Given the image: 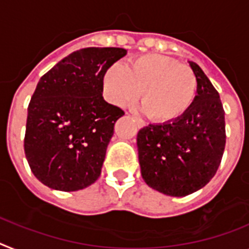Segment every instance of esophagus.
Returning a JSON list of instances; mask_svg holds the SVG:
<instances>
[{"instance_id": "obj_1", "label": "esophagus", "mask_w": 249, "mask_h": 249, "mask_svg": "<svg viewBox=\"0 0 249 249\" xmlns=\"http://www.w3.org/2000/svg\"><path fill=\"white\" fill-rule=\"evenodd\" d=\"M134 121H135V123H137L138 128H143V126H144V121L142 120V119L134 118Z\"/></svg>"}]
</instances>
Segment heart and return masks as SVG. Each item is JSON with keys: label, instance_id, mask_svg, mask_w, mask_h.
Masks as SVG:
<instances>
[{"label": "heart", "instance_id": "obj_1", "mask_svg": "<svg viewBox=\"0 0 249 249\" xmlns=\"http://www.w3.org/2000/svg\"><path fill=\"white\" fill-rule=\"evenodd\" d=\"M110 102L128 106L142 92V108L150 120L172 123L191 108L197 92L195 72L162 54H144L126 66L114 64L104 76Z\"/></svg>", "mask_w": 249, "mask_h": 249}]
</instances>
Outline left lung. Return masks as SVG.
<instances>
[{
    "instance_id": "8db88e82",
    "label": "left lung",
    "mask_w": 249,
    "mask_h": 249,
    "mask_svg": "<svg viewBox=\"0 0 249 249\" xmlns=\"http://www.w3.org/2000/svg\"><path fill=\"white\" fill-rule=\"evenodd\" d=\"M197 78L191 108L172 123L149 124L137 137L142 177L170 196L197 191L214 177L225 148L224 108L206 74L189 62Z\"/></svg>"
}]
</instances>
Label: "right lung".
I'll use <instances>...</instances> for the list:
<instances>
[{
  "label": "right lung",
  "mask_w": 249,
  "mask_h": 249,
  "mask_svg": "<svg viewBox=\"0 0 249 249\" xmlns=\"http://www.w3.org/2000/svg\"><path fill=\"white\" fill-rule=\"evenodd\" d=\"M123 48H85L58 62L37 82L28 107L24 149L41 183L77 191L101 175L115 121L124 115L102 97L106 71Z\"/></svg>",
  "instance_id": "add662e5"
}]
</instances>
